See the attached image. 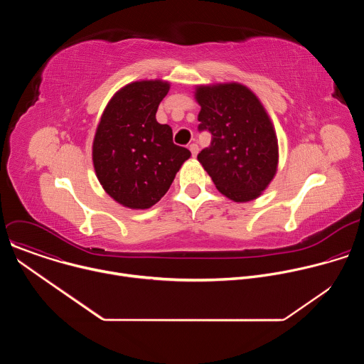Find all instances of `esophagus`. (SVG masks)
<instances>
[{
	"label": "esophagus",
	"instance_id": "obj_1",
	"mask_svg": "<svg viewBox=\"0 0 364 364\" xmlns=\"http://www.w3.org/2000/svg\"><path fill=\"white\" fill-rule=\"evenodd\" d=\"M190 151H191L193 157H196V155L198 154V145H197V144H191V145H190Z\"/></svg>",
	"mask_w": 364,
	"mask_h": 364
}]
</instances>
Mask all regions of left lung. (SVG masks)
I'll return each instance as SVG.
<instances>
[{"label":"left lung","instance_id":"1","mask_svg":"<svg viewBox=\"0 0 364 364\" xmlns=\"http://www.w3.org/2000/svg\"><path fill=\"white\" fill-rule=\"evenodd\" d=\"M198 129L212 134L197 160L216 188L236 203L257 198L274 180L279 149L274 124L259 97L237 82L198 85Z\"/></svg>","mask_w":364,"mask_h":364}]
</instances>
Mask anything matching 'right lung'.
<instances>
[{"mask_svg":"<svg viewBox=\"0 0 364 364\" xmlns=\"http://www.w3.org/2000/svg\"><path fill=\"white\" fill-rule=\"evenodd\" d=\"M170 82L136 80L121 87L97 124L92 161L100 186L117 203L134 210L149 209L168 191L190 159L173 142V129L155 119Z\"/></svg>","mask_w":364,"mask_h":364,"instance_id":"1","label":"right lung"}]
</instances>
